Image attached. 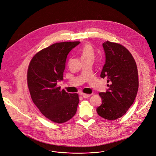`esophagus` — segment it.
I'll return each instance as SVG.
<instances>
[{
  "mask_svg": "<svg viewBox=\"0 0 156 156\" xmlns=\"http://www.w3.org/2000/svg\"><path fill=\"white\" fill-rule=\"evenodd\" d=\"M80 95H81L84 98H88V97H89L91 95V94H83V93H81Z\"/></svg>",
  "mask_w": 156,
  "mask_h": 156,
  "instance_id": "1",
  "label": "esophagus"
}]
</instances>
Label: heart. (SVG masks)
<instances>
[{
  "label": "heart",
  "mask_w": 156,
  "mask_h": 156,
  "mask_svg": "<svg viewBox=\"0 0 156 156\" xmlns=\"http://www.w3.org/2000/svg\"><path fill=\"white\" fill-rule=\"evenodd\" d=\"M82 58H94V51L90 45H85L82 50Z\"/></svg>",
  "instance_id": "1"
}]
</instances>
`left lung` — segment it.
<instances>
[{"label": "left lung", "instance_id": "obj_1", "mask_svg": "<svg viewBox=\"0 0 156 156\" xmlns=\"http://www.w3.org/2000/svg\"><path fill=\"white\" fill-rule=\"evenodd\" d=\"M102 45L105 63L100 77L107 79L108 89L99 93L102 102L97 112L103 118L115 120L124 115L135 100L139 86L137 69L125 46L108 41Z\"/></svg>", "mask_w": 156, "mask_h": 156}]
</instances>
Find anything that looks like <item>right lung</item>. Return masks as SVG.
Listing matches in <instances>:
<instances>
[{
	"mask_svg": "<svg viewBox=\"0 0 156 156\" xmlns=\"http://www.w3.org/2000/svg\"><path fill=\"white\" fill-rule=\"evenodd\" d=\"M80 43L53 44L34 55L28 66L27 83L34 104L45 117L56 123L67 122L77 112L78 94L61 90L57 83L63 80L68 54Z\"/></svg>",
	"mask_w": 156,
	"mask_h": 156,
	"instance_id": "1",
	"label": "right lung"
}]
</instances>
